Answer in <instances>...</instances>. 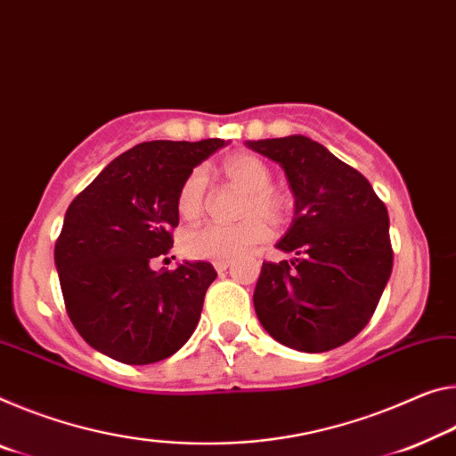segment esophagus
<instances>
[{"label": "esophagus", "mask_w": 456, "mask_h": 456, "mask_svg": "<svg viewBox=\"0 0 456 456\" xmlns=\"http://www.w3.org/2000/svg\"><path fill=\"white\" fill-rule=\"evenodd\" d=\"M213 265L216 272H225L231 267V262H227V259H219V262H213Z\"/></svg>", "instance_id": "obj_1"}]
</instances>
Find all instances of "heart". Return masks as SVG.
<instances>
[{
  "mask_svg": "<svg viewBox=\"0 0 456 456\" xmlns=\"http://www.w3.org/2000/svg\"><path fill=\"white\" fill-rule=\"evenodd\" d=\"M223 175L237 189L245 191L240 215L245 216L237 225H207L186 231L183 251L191 259H237L257 245L270 240L272 225L281 227L292 216V200L284 192L273 189L272 168L254 154H235L223 164ZM207 205V175L205 170H192L180 186L176 208L184 221L199 219Z\"/></svg>",
  "mask_w": 456,
  "mask_h": 456,
  "instance_id": "b5f03b06",
  "label": "heart"
}]
</instances>
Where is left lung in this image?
I'll return each instance as SVG.
<instances>
[{"label":"left lung","mask_w":456,"mask_h":456,"mask_svg":"<svg viewBox=\"0 0 456 456\" xmlns=\"http://www.w3.org/2000/svg\"><path fill=\"white\" fill-rule=\"evenodd\" d=\"M248 146L284 168L296 205L278 243L296 257L264 262L254 292L257 319L290 349H337L371 321L392 273L387 208L370 180L310 137Z\"/></svg>","instance_id":"left-lung-1"}]
</instances>
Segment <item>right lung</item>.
<instances>
[{"label": "right lung", "mask_w": 456, "mask_h": 456, "mask_svg": "<svg viewBox=\"0 0 456 456\" xmlns=\"http://www.w3.org/2000/svg\"><path fill=\"white\" fill-rule=\"evenodd\" d=\"M223 140L143 142L78 192L54 245L70 322L93 349L119 363L162 361L189 341L216 272L184 262L154 272L178 227V191Z\"/></svg>", "instance_id": "right-lung-1"}]
</instances>
